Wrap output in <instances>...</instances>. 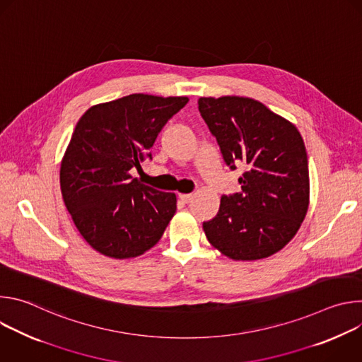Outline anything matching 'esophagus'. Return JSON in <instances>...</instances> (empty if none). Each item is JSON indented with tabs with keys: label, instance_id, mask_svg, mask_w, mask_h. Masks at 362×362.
Listing matches in <instances>:
<instances>
[{
	"label": "esophagus",
	"instance_id": "34e87169",
	"mask_svg": "<svg viewBox=\"0 0 362 362\" xmlns=\"http://www.w3.org/2000/svg\"><path fill=\"white\" fill-rule=\"evenodd\" d=\"M179 199H180L183 203H189V202L193 199V194H190V193H180V194H179Z\"/></svg>",
	"mask_w": 362,
	"mask_h": 362
}]
</instances>
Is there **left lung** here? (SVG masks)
<instances>
[{
    "mask_svg": "<svg viewBox=\"0 0 362 362\" xmlns=\"http://www.w3.org/2000/svg\"><path fill=\"white\" fill-rule=\"evenodd\" d=\"M199 112L230 170L246 168L240 192L223 194L203 222L208 240L236 261L262 259L298 232L309 204V172L298 129L247 97H202Z\"/></svg>",
    "mask_w": 362,
    "mask_h": 362,
    "instance_id": "left-lung-1",
    "label": "left lung"
}]
</instances>
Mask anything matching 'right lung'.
<instances>
[{
    "mask_svg": "<svg viewBox=\"0 0 362 362\" xmlns=\"http://www.w3.org/2000/svg\"><path fill=\"white\" fill-rule=\"evenodd\" d=\"M187 97L130 94L90 107L76 124L62 162L66 208L87 243L124 259L162 238L176 212L175 193L130 176L151 160L154 141Z\"/></svg>",
    "mask_w": 362,
    "mask_h": 362,
    "instance_id": "1",
    "label": "right lung"
}]
</instances>
